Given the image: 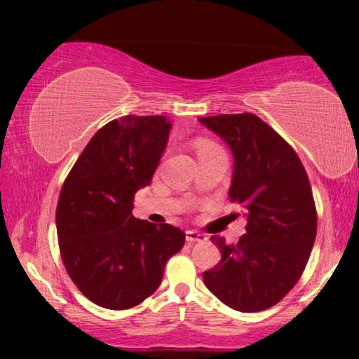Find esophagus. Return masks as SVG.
<instances>
[{"label": "esophagus", "instance_id": "obj_1", "mask_svg": "<svg viewBox=\"0 0 359 359\" xmlns=\"http://www.w3.org/2000/svg\"><path fill=\"white\" fill-rule=\"evenodd\" d=\"M208 237L204 233L196 232V230H186V242L188 243H196V242H205Z\"/></svg>", "mask_w": 359, "mask_h": 359}]
</instances>
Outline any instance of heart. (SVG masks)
Segmentation results:
<instances>
[{
    "mask_svg": "<svg viewBox=\"0 0 359 359\" xmlns=\"http://www.w3.org/2000/svg\"><path fill=\"white\" fill-rule=\"evenodd\" d=\"M214 149H219L217 145L212 144V142H208V140H203L198 144V155L199 154H204V151H209V150H214Z\"/></svg>",
    "mask_w": 359,
    "mask_h": 359,
    "instance_id": "heart-1",
    "label": "heart"
}]
</instances>
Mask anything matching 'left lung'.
<instances>
[{"mask_svg":"<svg viewBox=\"0 0 359 359\" xmlns=\"http://www.w3.org/2000/svg\"><path fill=\"white\" fill-rule=\"evenodd\" d=\"M233 155L230 201L245 210L238 243L210 238L222 253L204 284L225 306L259 312L274 306L299 281L317 233V212L307 173L292 147L258 116L201 117Z\"/></svg>","mask_w":359,"mask_h":359,"instance_id":"obj_1","label":"left lung"}]
</instances>
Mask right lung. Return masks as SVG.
Instances as JSON below:
<instances>
[{
  "mask_svg": "<svg viewBox=\"0 0 359 359\" xmlns=\"http://www.w3.org/2000/svg\"><path fill=\"white\" fill-rule=\"evenodd\" d=\"M166 116H124L88 142L62 186L57 235L67 273L97 306L124 311L160 286L184 232L132 215L134 196L151 183L166 149Z\"/></svg>",
  "mask_w": 359,
  "mask_h": 359,
  "instance_id": "1",
  "label": "right lung"
}]
</instances>
